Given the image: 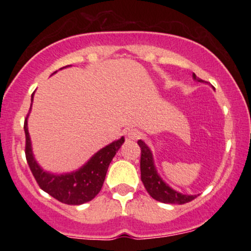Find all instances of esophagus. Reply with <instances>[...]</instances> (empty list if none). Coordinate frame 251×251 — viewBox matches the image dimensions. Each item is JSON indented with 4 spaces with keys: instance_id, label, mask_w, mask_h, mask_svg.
<instances>
[{
    "instance_id": "1",
    "label": "esophagus",
    "mask_w": 251,
    "mask_h": 251,
    "mask_svg": "<svg viewBox=\"0 0 251 251\" xmlns=\"http://www.w3.org/2000/svg\"><path fill=\"white\" fill-rule=\"evenodd\" d=\"M126 138L129 140H138L142 138V133H140L138 129L131 128V129H127V131H126Z\"/></svg>"
}]
</instances>
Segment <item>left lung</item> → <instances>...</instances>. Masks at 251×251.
Masks as SVG:
<instances>
[{
    "mask_svg": "<svg viewBox=\"0 0 251 251\" xmlns=\"http://www.w3.org/2000/svg\"><path fill=\"white\" fill-rule=\"evenodd\" d=\"M194 77L198 82L203 81L200 77L196 76L195 74ZM138 145H139L140 151H142V154H140V174H142V177L140 178H142L146 191L149 192V195L153 200L168 204H185L194 201L197 197L196 195H183L180 192L172 190L169 185H166L162 180V178L158 176L157 171H155L152 153L146 146V144L142 140H138Z\"/></svg>",
    "mask_w": 251,
    "mask_h": 251,
    "instance_id": "1",
    "label": "left lung"
}]
</instances>
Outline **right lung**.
<instances>
[{"instance_id": "1", "label": "right lung", "mask_w": 251, "mask_h": 251, "mask_svg": "<svg viewBox=\"0 0 251 251\" xmlns=\"http://www.w3.org/2000/svg\"><path fill=\"white\" fill-rule=\"evenodd\" d=\"M33 100V99H31ZM25 159L35 178L36 183L43 191L68 205H80L93 200L99 194L105 180L109 163L112 162L117 151L123 145L124 138L97 152L88 163H86L79 171L68 175H50L45 172L37 165L31 152L29 133L27 127V118L25 120Z\"/></svg>"}]
</instances>
